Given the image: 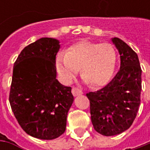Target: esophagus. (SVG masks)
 <instances>
[{
  "mask_svg": "<svg viewBox=\"0 0 150 150\" xmlns=\"http://www.w3.org/2000/svg\"><path fill=\"white\" fill-rule=\"evenodd\" d=\"M72 94H73L74 96L80 95V94H82V93H83L81 90H79L78 88H75V87H72Z\"/></svg>",
  "mask_w": 150,
  "mask_h": 150,
  "instance_id": "esophagus-1",
  "label": "esophagus"
}]
</instances>
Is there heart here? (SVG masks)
<instances>
[{
	"label": "heart",
	"mask_w": 150,
	"mask_h": 150,
	"mask_svg": "<svg viewBox=\"0 0 150 150\" xmlns=\"http://www.w3.org/2000/svg\"><path fill=\"white\" fill-rule=\"evenodd\" d=\"M115 64L116 52L111 44L88 41L72 45L66 54L57 55L56 60L57 70L65 82L70 83L81 69V77L92 87L106 84L114 72Z\"/></svg>",
	"instance_id": "b5f03b06"
}]
</instances>
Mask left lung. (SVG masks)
Listing matches in <instances>:
<instances>
[{
  "label": "left lung",
  "mask_w": 150,
  "mask_h": 150,
  "mask_svg": "<svg viewBox=\"0 0 150 150\" xmlns=\"http://www.w3.org/2000/svg\"><path fill=\"white\" fill-rule=\"evenodd\" d=\"M112 42L120 54V69L103 88L86 94L93 128L104 136L119 134L132 125L142 89V69L137 53L119 38H112Z\"/></svg>",
  "instance_id": "1"
}]
</instances>
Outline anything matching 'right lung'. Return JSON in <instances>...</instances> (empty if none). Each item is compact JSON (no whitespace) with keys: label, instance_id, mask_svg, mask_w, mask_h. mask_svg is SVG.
I'll return each instance as SVG.
<instances>
[{"label":"right lung","instance_id":"obj_1","mask_svg":"<svg viewBox=\"0 0 150 150\" xmlns=\"http://www.w3.org/2000/svg\"><path fill=\"white\" fill-rule=\"evenodd\" d=\"M59 47L57 40L41 38L21 52L13 67L9 93L11 110L21 129L40 139H54L65 132L73 102L71 87L56 78Z\"/></svg>","mask_w":150,"mask_h":150}]
</instances>
